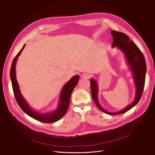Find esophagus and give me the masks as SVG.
I'll list each match as a JSON object with an SVG mask.
<instances>
[{"label": "esophagus", "mask_w": 155, "mask_h": 155, "mask_svg": "<svg viewBox=\"0 0 155 155\" xmlns=\"http://www.w3.org/2000/svg\"><path fill=\"white\" fill-rule=\"evenodd\" d=\"M90 74H87V73H84V74H83V75H82V77H83V78H90Z\"/></svg>", "instance_id": "obj_1"}]
</instances>
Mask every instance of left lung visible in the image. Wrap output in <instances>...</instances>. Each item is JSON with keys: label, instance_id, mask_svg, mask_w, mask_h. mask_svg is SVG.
I'll list each match as a JSON object with an SVG mask.
<instances>
[{"label": "left lung", "instance_id": "1", "mask_svg": "<svg viewBox=\"0 0 155 155\" xmlns=\"http://www.w3.org/2000/svg\"><path fill=\"white\" fill-rule=\"evenodd\" d=\"M111 34L113 37V42L111 47H117V48L120 50L124 54L127 64L131 70L134 84L136 87L135 99L131 104L119 111L110 112L103 108L98 101V87L97 81L94 78H91L90 80L92 98L97 107L107 114L114 115L122 114V113L128 111L136 105L140 101L143 94L144 87H145L147 65L145 57L141 50L137 45L130 39L128 35L125 34L115 30H111Z\"/></svg>", "mask_w": 155, "mask_h": 155}]
</instances>
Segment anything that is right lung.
<instances>
[{"mask_svg": "<svg viewBox=\"0 0 155 155\" xmlns=\"http://www.w3.org/2000/svg\"><path fill=\"white\" fill-rule=\"evenodd\" d=\"M25 46V44L23 46L22 49L20 50V51L14 58L10 71V77L12 81V88L16 101L20 108H21L27 115H28L30 117L33 118L34 119L46 123L55 122L62 118L67 113L70 104L71 94L72 93V91L74 90V89L77 85L80 77L79 75L74 76L64 85V87L61 89L60 92V94L59 96L58 105L56 110L47 113H40L33 110L32 107H30L25 99L22 96L21 92H20L19 85L16 78L15 65L17 64L18 57L20 56V54H21L22 51L24 50Z\"/></svg>", "mask_w": 155, "mask_h": 155, "instance_id": "add662e5", "label": "right lung"}]
</instances>
